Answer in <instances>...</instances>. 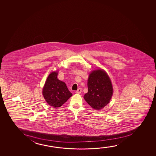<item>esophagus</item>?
<instances>
[{"mask_svg":"<svg viewBox=\"0 0 156 156\" xmlns=\"http://www.w3.org/2000/svg\"><path fill=\"white\" fill-rule=\"evenodd\" d=\"M81 92V88H78L77 90L76 91V93H77V94H80Z\"/></svg>","mask_w":156,"mask_h":156,"instance_id":"1","label":"esophagus"}]
</instances>
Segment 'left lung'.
Listing matches in <instances>:
<instances>
[{
    "label": "left lung",
    "mask_w": 156,
    "mask_h": 156,
    "mask_svg": "<svg viewBox=\"0 0 156 156\" xmlns=\"http://www.w3.org/2000/svg\"><path fill=\"white\" fill-rule=\"evenodd\" d=\"M88 92L83 98L93 109L100 110L105 107L111 100L113 88L111 80L102 69L93 71L87 81Z\"/></svg>",
    "instance_id": "obj_1"
}]
</instances>
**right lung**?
<instances>
[{
    "mask_svg": "<svg viewBox=\"0 0 156 156\" xmlns=\"http://www.w3.org/2000/svg\"><path fill=\"white\" fill-rule=\"evenodd\" d=\"M58 74L57 71H54L49 74L43 90V95L45 101L55 109L62 106L73 95L66 83L57 78Z\"/></svg>",
    "mask_w": 156,
    "mask_h": 156,
    "instance_id": "add662e5",
    "label": "right lung"
}]
</instances>
